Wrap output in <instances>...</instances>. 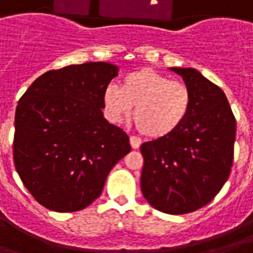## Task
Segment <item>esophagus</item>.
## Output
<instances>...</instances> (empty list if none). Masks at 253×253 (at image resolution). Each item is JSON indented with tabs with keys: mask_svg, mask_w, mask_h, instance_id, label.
I'll return each instance as SVG.
<instances>
[{
	"mask_svg": "<svg viewBox=\"0 0 253 253\" xmlns=\"http://www.w3.org/2000/svg\"><path fill=\"white\" fill-rule=\"evenodd\" d=\"M141 139L138 137H130V145H131L132 149H139L141 146Z\"/></svg>",
	"mask_w": 253,
	"mask_h": 253,
	"instance_id": "obj_1",
	"label": "esophagus"
}]
</instances>
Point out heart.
<instances>
[{"label":"heart","instance_id":"heart-1","mask_svg":"<svg viewBox=\"0 0 253 253\" xmlns=\"http://www.w3.org/2000/svg\"><path fill=\"white\" fill-rule=\"evenodd\" d=\"M190 88L152 69L126 74L119 88L108 85L103 92V107L108 121L126 122L134 107L138 130L149 138H165L177 131L191 111Z\"/></svg>","mask_w":253,"mask_h":253}]
</instances>
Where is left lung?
<instances>
[{
  "label": "left lung",
  "instance_id": "left-lung-1",
  "mask_svg": "<svg viewBox=\"0 0 253 253\" xmlns=\"http://www.w3.org/2000/svg\"><path fill=\"white\" fill-rule=\"evenodd\" d=\"M190 88L186 122L172 135L141 145V190L167 214L201 209L222 188L233 163L236 119L223 90L192 67H169Z\"/></svg>",
  "mask_w": 253,
  "mask_h": 253
}]
</instances>
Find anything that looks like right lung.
Listing matches in <instances>:
<instances>
[{
	"label": "right lung",
	"mask_w": 253,
	"mask_h": 253,
	"mask_svg": "<svg viewBox=\"0 0 253 253\" xmlns=\"http://www.w3.org/2000/svg\"><path fill=\"white\" fill-rule=\"evenodd\" d=\"M119 67L86 62L50 70L31 84L14 116V167L48 210H83L97 199L128 137L104 118L103 92Z\"/></svg>",
	"instance_id": "obj_1"
}]
</instances>
